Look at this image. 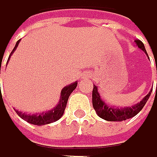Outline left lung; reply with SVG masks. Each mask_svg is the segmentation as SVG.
<instances>
[{
	"instance_id": "left-lung-1",
	"label": "left lung",
	"mask_w": 157,
	"mask_h": 157,
	"mask_svg": "<svg viewBox=\"0 0 157 157\" xmlns=\"http://www.w3.org/2000/svg\"><path fill=\"white\" fill-rule=\"evenodd\" d=\"M135 43H136V45L140 50H142L145 54L147 55L146 49H145L144 44L141 41L135 40ZM98 89L97 86L94 85L93 91H92V103H93V108L95 109L97 114L100 118H102L106 121L120 122V121H124V120L132 118L133 116L138 114L142 110L145 103L147 102V100L150 98L153 89L137 104H135L131 107H124V108H120V109L114 108L113 106H109L108 104H106L104 102V100H102V98H100V94L98 93Z\"/></svg>"
}]
</instances>
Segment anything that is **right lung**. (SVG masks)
Listing matches in <instances>:
<instances>
[{
	"instance_id": "add662e5",
	"label": "right lung",
	"mask_w": 157,
	"mask_h": 157,
	"mask_svg": "<svg viewBox=\"0 0 157 157\" xmlns=\"http://www.w3.org/2000/svg\"><path fill=\"white\" fill-rule=\"evenodd\" d=\"M20 40L17 42L16 44V46L14 47L13 51L11 52V55H12L15 50L17 49L18 44H19ZM11 55L9 56V59L8 60L10 59V57ZM7 60V61H8ZM0 73H1V67H0ZM77 86V83H73L70 86H66L62 90H61V93H60V98H59V102L58 103V105L56 106L54 109H52L51 111L49 112H46V113H35V114H28V113H22V112H18V111H16L17 113L18 114L19 117H21L23 120L27 121L28 123H30L32 125H36V126H44V125H47V124H51L53 122H56L58 121L64 113V111H65V108L67 106V102H68V98L70 97V95L71 94V92L76 88Z\"/></svg>"
}]
</instances>
